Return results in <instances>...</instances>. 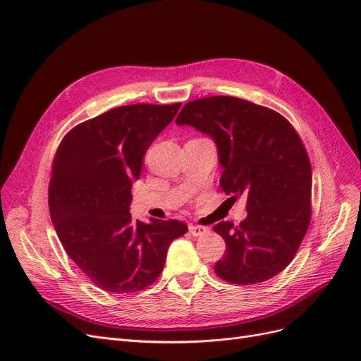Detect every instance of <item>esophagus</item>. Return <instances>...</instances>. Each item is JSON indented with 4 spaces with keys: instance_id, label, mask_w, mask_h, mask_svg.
Wrapping results in <instances>:
<instances>
[{
    "instance_id": "esophagus-1",
    "label": "esophagus",
    "mask_w": 361,
    "mask_h": 361,
    "mask_svg": "<svg viewBox=\"0 0 361 361\" xmlns=\"http://www.w3.org/2000/svg\"><path fill=\"white\" fill-rule=\"evenodd\" d=\"M207 232V228L206 227H202V226H190V233L192 235V236H202V235H204Z\"/></svg>"
}]
</instances>
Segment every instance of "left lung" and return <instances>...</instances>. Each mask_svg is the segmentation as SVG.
<instances>
[{"mask_svg": "<svg viewBox=\"0 0 361 361\" xmlns=\"http://www.w3.org/2000/svg\"><path fill=\"white\" fill-rule=\"evenodd\" d=\"M176 123L215 141L223 191L247 199L244 221L214 226L226 241L215 274L233 285L277 276L297 255L312 215V167L297 130L277 111L233 96L188 102Z\"/></svg>", "mask_w": 361, "mask_h": 361, "instance_id": "8db88e82", "label": "left lung"}]
</instances>
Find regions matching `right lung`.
<instances>
[{"label": "right lung", "mask_w": 361, "mask_h": 361, "mask_svg": "<svg viewBox=\"0 0 361 361\" xmlns=\"http://www.w3.org/2000/svg\"><path fill=\"white\" fill-rule=\"evenodd\" d=\"M180 104L117 106L64 135L52 162L48 202L68 256L97 288L146 289L162 272L167 250L187 233L178 220H133V180L146 150Z\"/></svg>", "instance_id": "1"}]
</instances>
